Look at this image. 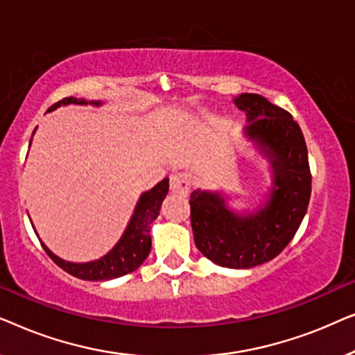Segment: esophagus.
I'll list each match as a JSON object with an SVG mask.
<instances>
[{
    "mask_svg": "<svg viewBox=\"0 0 355 355\" xmlns=\"http://www.w3.org/2000/svg\"><path fill=\"white\" fill-rule=\"evenodd\" d=\"M169 187L178 196H187L191 191V178L186 173H174L169 178Z\"/></svg>",
    "mask_w": 355,
    "mask_h": 355,
    "instance_id": "34e87169",
    "label": "esophagus"
}]
</instances>
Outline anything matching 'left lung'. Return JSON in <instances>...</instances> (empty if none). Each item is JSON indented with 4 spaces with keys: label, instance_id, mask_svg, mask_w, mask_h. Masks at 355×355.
<instances>
[{
    "label": "left lung",
    "instance_id": "left-lung-1",
    "mask_svg": "<svg viewBox=\"0 0 355 355\" xmlns=\"http://www.w3.org/2000/svg\"><path fill=\"white\" fill-rule=\"evenodd\" d=\"M244 137L270 164L271 186L252 210L237 211L221 191L191 193V225L197 249L213 263L247 270L279 255L307 213L312 176L302 130L288 111L257 94H241Z\"/></svg>",
    "mask_w": 355,
    "mask_h": 355
}]
</instances>
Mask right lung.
I'll list each match as a JSON object with an SVG mask.
<instances>
[{"label": "right lung", "instance_id": "right-lung-1", "mask_svg": "<svg viewBox=\"0 0 355 355\" xmlns=\"http://www.w3.org/2000/svg\"><path fill=\"white\" fill-rule=\"evenodd\" d=\"M67 105H92V106H101L103 103L101 101L95 100H85V98H74V96H67V98L58 101L48 110L55 111L60 106H67ZM35 134V130H33ZM32 144V139H31ZM169 191V179L164 178L163 181H159L157 186L150 189V191H145L142 196L139 197L137 203H135L134 213L130 216V220L125 226L123 236L119 237V241L116 242L113 249L106 252L103 257L96 260L90 261H82V263H77V261H69L61 259L56 254L48 249V247L43 244L40 239L43 249L50 259L55 261V263L79 279L85 281H108L119 278V276H124L128 273H132L139 268L140 265L144 263V260L147 259L150 254V249H152V237H150V225L157 220L159 215V208H162V203L166 197ZM32 223V220H31ZM33 226V225H32ZM33 231H35V226H33ZM37 234V231H35ZM38 236V234H37Z\"/></svg>", "mask_w": 355, "mask_h": 355}]
</instances>
